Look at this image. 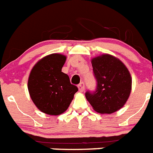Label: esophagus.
Returning a JSON list of instances; mask_svg holds the SVG:
<instances>
[{
	"mask_svg": "<svg viewBox=\"0 0 153 153\" xmlns=\"http://www.w3.org/2000/svg\"><path fill=\"white\" fill-rule=\"evenodd\" d=\"M78 87H79V92H82L83 91H84V89H85V84H84V82H81L80 84H79V85H78Z\"/></svg>",
	"mask_w": 153,
	"mask_h": 153,
	"instance_id": "obj_1",
	"label": "esophagus"
}]
</instances>
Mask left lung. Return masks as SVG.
Masks as SVG:
<instances>
[{
  "label": "left lung",
  "mask_w": 153,
  "mask_h": 153,
  "mask_svg": "<svg viewBox=\"0 0 153 153\" xmlns=\"http://www.w3.org/2000/svg\"><path fill=\"white\" fill-rule=\"evenodd\" d=\"M96 91L85 92L93 110L100 114H113L122 108L131 90V77L126 66L117 57L102 54L92 60Z\"/></svg>",
  "instance_id": "1"
}]
</instances>
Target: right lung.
I'll list each match as a JSON object with an SVG mask.
<instances>
[{"instance_id": "right-lung-1", "label": "right lung", "mask_w": 153, "mask_h": 153, "mask_svg": "<svg viewBox=\"0 0 153 153\" xmlns=\"http://www.w3.org/2000/svg\"><path fill=\"white\" fill-rule=\"evenodd\" d=\"M66 57L60 53L47 55L34 65L28 80V89L34 104L49 115L63 114L78 92L68 75L61 71Z\"/></svg>"}]
</instances>
